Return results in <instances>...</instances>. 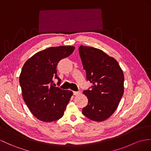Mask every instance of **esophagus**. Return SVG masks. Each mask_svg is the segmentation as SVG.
Listing matches in <instances>:
<instances>
[{
	"mask_svg": "<svg viewBox=\"0 0 151 151\" xmlns=\"http://www.w3.org/2000/svg\"><path fill=\"white\" fill-rule=\"evenodd\" d=\"M80 93L79 91H73V94L74 95H78Z\"/></svg>",
	"mask_w": 151,
	"mask_h": 151,
	"instance_id": "34e87169",
	"label": "esophagus"
}]
</instances>
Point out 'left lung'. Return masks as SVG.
<instances>
[{"instance_id":"8db88e82","label":"left lung","mask_w":151,"mask_h":151,"mask_svg":"<svg viewBox=\"0 0 151 151\" xmlns=\"http://www.w3.org/2000/svg\"><path fill=\"white\" fill-rule=\"evenodd\" d=\"M79 52L86 80L92 86L83 91L88 103L82 113L101 122L115 111L124 93V76L118 62L96 48L81 45Z\"/></svg>"}]
</instances>
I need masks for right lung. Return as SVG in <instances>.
Returning <instances> with one entry per match:
<instances>
[{"instance_id":"add662e5","label":"right lung","mask_w":151,"mask_h":151,"mask_svg":"<svg viewBox=\"0 0 151 151\" xmlns=\"http://www.w3.org/2000/svg\"><path fill=\"white\" fill-rule=\"evenodd\" d=\"M75 49L72 46L49 47L35 54L24 65L19 78L22 97L32 115L43 122L61 119L72 91L54 86L53 79L61 80L56 67Z\"/></svg>"}]
</instances>
